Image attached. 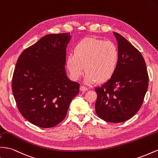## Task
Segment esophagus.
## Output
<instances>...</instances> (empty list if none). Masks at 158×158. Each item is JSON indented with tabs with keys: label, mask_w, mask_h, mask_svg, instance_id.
<instances>
[{
	"label": "esophagus",
	"mask_w": 158,
	"mask_h": 158,
	"mask_svg": "<svg viewBox=\"0 0 158 158\" xmlns=\"http://www.w3.org/2000/svg\"><path fill=\"white\" fill-rule=\"evenodd\" d=\"M88 89H89V88H88V87L85 86H80V90L82 91V92L86 91V90H88Z\"/></svg>",
	"instance_id": "34e87169"
}]
</instances>
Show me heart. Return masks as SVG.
<instances>
[{"label":"heart","instance_id":"heart-1","mask_svg":"<svg viewBox=\"0 0 158 158\" xmlns=\"http://www.w3.org/2000/svg\"><path fill=\"white\" fill-rule=\"evenodd\" d=\"M120 50L114 42L85 38L76 44L74 53L66 57V67L72 80H78L85 70L88 84L104 82L116 71L120 61Z\"/></svg>","mask_w":158,"mask_h":158}]
</instances>
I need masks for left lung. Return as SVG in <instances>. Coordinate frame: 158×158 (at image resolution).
<instances>
[{"mask_svg": "<svg viewBox=\"0 0 158 158\" xmlns=\"http://www.w3.org/2000/svg\"><path fill=\"white\" fill-rule=\"evenodd\" d=\"M120 57L114 75L95 88L98 116L106 122L129 120L141 108L148 88L149 77L142 54L120 34L114 32Z\"/></svg>", "mask_w": 158, "mask_h": 158, "instance_id": "left-lung-1", "label": "left lung"}]
</instances>
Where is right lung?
<instances>
[{
  "instance_id": "1",
  "label": "right lung",
  "mask_w": 158,
  "mask_h": 158,
  "mask_svg": "<svg viewBox=\"0 0 158 158\" xmlns=\"http://www.w3.org/2000/svg\"><path fill=\"white\" fill-rule=\"evenodd\" d=\"M70 33L42 37L21 53L12 80V90L19 112L32 124L52 127L66 116L80 84L67 77L66 48Z\"/></svg>"
}]
</instances>
